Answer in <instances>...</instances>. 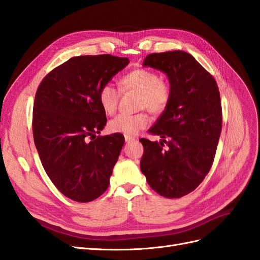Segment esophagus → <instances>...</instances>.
Segmentation results:
<instances>
[{
    "instance_id": "esophagus-1",
    "label": "esophagus",
    "mask_w": 260,
    "mask_h": 260,
    "mask_svg": "<svg viewBox=\"0 0 260 260\" xmlns=\"http://www.w3.org/2000/svg\"><path fill=\"white\" fill-rule=\"evenodd\" d=\"M124 140H125V142H133V141L136 140V138L135 137H131V136H124Z\"/></svg>"
}]
</instances>
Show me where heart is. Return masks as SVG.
<instances>
[{"mask_svg": "<svg viewBox=\"0 0 260 260\" xmlns=\"http://www.w3.org/2000/svg\"><path fill=\"white\" fill-rule=\"evenodd\" d=\"M123 91L139 93L138 107L146 108L154 115L161 114L167 108L170 98V85L161 80L153 70L138 68L122 76L119 80ZM99 103L106 115H113L119 102V93L111 84H104L99 90ZM148 124V117L145 113L133 115L119 114L108 122L107 129L111 133L124 136H135Z\"/></svg>", "mask_w": 260, "mask_h": 260, "instance_id": "obj_1", "label": "heart"}]
</instances>
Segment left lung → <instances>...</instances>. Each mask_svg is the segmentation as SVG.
<instances>
[{
	"label": "left lung",
	"mask_w": 260,
	"mask_h": 260,
	"mask_svg": "<svg viewBox=\"0 0 260 260\" xmlns=\"http://www.w3.org/2000/svg\"><path fill=\"white\" fill-rule=\"evenodd\" d=\"M143 66L168 77L171 98L148 130L161 140H140L141 171L155 192L179 199L202 183L214 162L222 127L219 89L215 78L183 51L149 54Z\"/></svg>",
	"instance_id": "8db88e82"
}]
</instances>
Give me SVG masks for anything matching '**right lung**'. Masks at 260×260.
I'll return each instance as SVG.
<instances>
[{
    "label": "right lung",
    "mask_w": 260,
    "mask_h": 260,
    "mask_svg": "<svg viewBox=\"0 0 260 260\" xmlns=\"http://www.w3.org/2000/svg\"><path fill=\"white\" fill-rule=\"evenodd\" d=\"M129 64L127 57L84 55L53 69L39 85L32 130L43 168L68 199L88 203L109 185V178L124 143L119 133L98 137L106 114L99 90Z\"/></svg>",
    "instance_id": "obj_1"
}]
</instances>
